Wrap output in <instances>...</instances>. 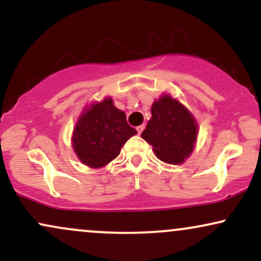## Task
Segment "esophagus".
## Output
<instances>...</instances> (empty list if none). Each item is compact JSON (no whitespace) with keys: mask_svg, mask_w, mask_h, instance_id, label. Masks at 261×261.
Returning <instances> with one entry per match:
<instances>
[{"mask_svg":"<svg viewBox=\"0 0 261 261\" xmlns=\"http://www.w3.org/2000/svg\"><path fill=\"white\" fill-rule=\"evenodd\" d=\"M143 128H145V125H140V126H137L136 127V131H137V134H141L143 131Z\"/></svg>","mask_w":261,"mask_h":261,"instance_id":"esophagus-1","label":"esophagus"}]
</instances>
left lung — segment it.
Returning <instances> with one entry per match:
<instances>
[{"label":"left lung","mask_w":261,"mask_h":261,"mask_svg":"<svg viewBox=\"0 0 261 261\" xmlns=\"http://www.w3.org/2000/svg\"><path fill=\"white\" fill-rule=\"evenodd\" d=\"M152 118L141 136L153 147L155 155L168 164L184 163L193 153L197 139V122L185 106L170 94L155 99Z\"/></svg>","instance_id":"8db88e82"}]
</instances>
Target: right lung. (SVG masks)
Returning <instances> with one entry per match:
<instances>
[{
  "mask_svg": "<svg viewBox=\"0 0 261 261\" xmlns=\"http://www.w3.org/2000/svg\"><path fill=\"white\" fill-rule=\"evenodd\" d=\"M137 131L126 121V114L114 106L112 97L89 104L81 113L72 134L77 158L89 168L107 166Z\"/></svg>",
  "mask_w": 261,
  "mask_h": 261,
  "instance_id": "obj_1",
  "label": "right lung"
}]
</instances>
